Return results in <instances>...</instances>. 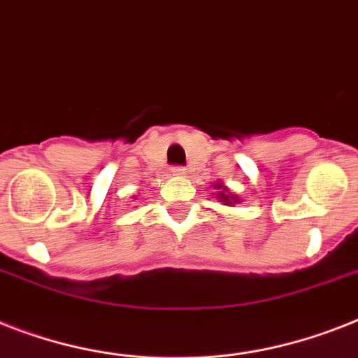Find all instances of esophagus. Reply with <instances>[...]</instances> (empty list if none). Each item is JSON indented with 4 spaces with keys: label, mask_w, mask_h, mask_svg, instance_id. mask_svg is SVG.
Returning <instances> with one entry per match:
<instances>
[{
    "label": "esophagus",
    "mask_w": 358,
    "mask_h": 358,
    "mask_svg": "<svg viewBox=\"0 0 358 358\" xmlns=\"http://www.w3.org/2000/svg\"><path fill=\"white\" fill-rule=\"evenodd\" d=\"M171 173H173L174 176H184V174L187 173V169H185L184 165H174L173 169H171Z\"/></svg>",
    "instance_id": "34e87169"
}]
</instances>
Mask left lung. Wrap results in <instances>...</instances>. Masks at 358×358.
Segmentation results:
<instances>
[{
  "mask_svg": "<svg viewBox=\"0 0 358 358\" xmlns=\"http://www.w3.org/2000/svg\"><path fill=\"white\" fill-rule=\"evenodd\" d=\"M217 187H222V185H217ZM219 199H220V202H224L226 206H229L231 204V199H234V196H231V194H226V189H222V191H219Z\"/></svg>",
  "mask_w": 358,
  "mask_h": 358,
  "instance_id": "8db88e82",
  "label": "left lung"
}]
</instances>
